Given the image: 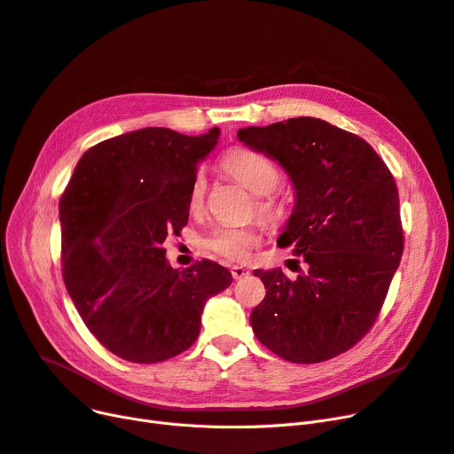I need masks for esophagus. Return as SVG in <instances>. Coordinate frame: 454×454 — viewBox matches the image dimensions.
I'll use <instances>...</instances> for the list:
<instances>
[{"mask_svg":"<svg viewBox=\"0 0 454 454\" xmlns=\"http://www.w3.org/2000/svg\"><path fill=\"white\" fill-rule=\"evenodd\" d=\"M231 273H232V278H244L246 275H249V270H246V268H242V266H232L231 268Z\"/></svg>","mask_w":454,"mask_h":454,"instance_id":"1","label":"esophagus"}]
</instances>
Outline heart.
Returning <instances> with one entry per match:
<instances>
[{
  "label": "heart",
  "instance_id": "obj_1",
  "mask_svg": "<svg viewBox=\"0 0 454 454\" xmlns=\"http://www.w3.org/2000/svg\"><path fill=\"white\" fill-rule=\"evenodd\" d=\"M220 168L225 174L239 181L256 200V210L270 220L285 218L288 203L283 196L273 190L280 184L283 174L278 166L261 151H254L244 145H234L227 149L220 159ZM207 198V179L198 174L192 179L188 188V208L200 212L205 207ZM262 227H218L214 229L203 240V247L220 254L231 262H244L249 258L253 247L261 242Z\"/></svg>",
  "mask_w": 454,
  "mask_h": 454
}]
</instances>
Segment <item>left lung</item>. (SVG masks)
<instances>
[{"label": "left lung", "instance_id": "8db88e82", "mask_svg": "<svg viewBox=\"0 0 454 454\" xmlns=\"http://www.w3.org/2000/svg\"><path fill=\"white\" fill-rule=\"evenodd\" d=\"M239 138L288 171L297 201L277 244L307 262L295 280L254 270L266 286L254 336L295 364L349 351L375 325L404 249L392 171L364 138L319 118L246 127Z\"/></svg>", "mask_w": 454, "mask_h": 454}]
</instances>
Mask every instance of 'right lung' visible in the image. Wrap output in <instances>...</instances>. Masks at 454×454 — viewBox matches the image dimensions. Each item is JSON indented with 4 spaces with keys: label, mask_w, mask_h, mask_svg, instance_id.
I'll return each instance as SVG.
<instances>
[{
    "label": "right lung",
    "mask_w": 454,
    "mask_h": 454,
    "mask_svg": "<svg viewBox=\"0 0 454 454\" xmlns=\"http://www.w3.org/2000/svg\"><path fill=\"white\" fill-rule=\"evenodd\" d=\"M220 129L186 137L145 127L103 140L77 162L59 203L67 290L103 348L155 364L198 340L205 301L232 283L227 268L166 262L168 234L188 223V188Z\"/></svg>",
    "instance_id": "obj_1"
}]
</instances>
